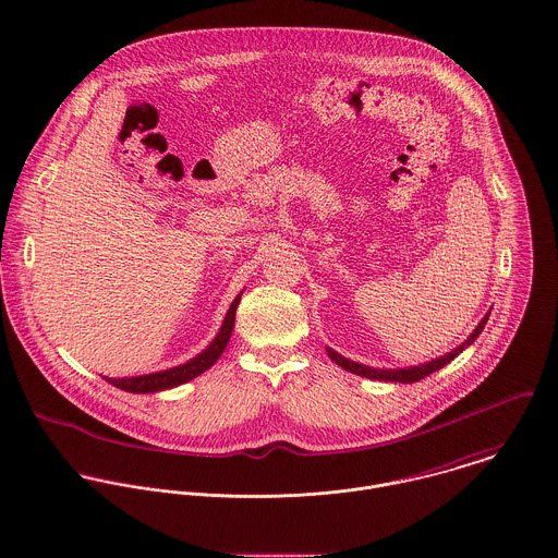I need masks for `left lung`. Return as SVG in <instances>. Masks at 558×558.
<instances>
[{
  "label": "left lung",
  "mask_w": 558,
  "mask_h": 558,
  "mask_svg": "<svg viewBox=\"0 0 558 558\" xmlns=\"http://www.w3.org/2000/svg\"><path fill=\"white\" fill-rule=\"evenodd\" d=\"M492 312V310H489ZM489 312L483 316V319L478 322L477 326H475V330L469 335V339L462 343V345H458L456 350H451V352H447V354H442V356H438V359H432V361H427V363H421V365H412V367H398V369H378V367H369V365H363V363H356V361H350V359H345V356H341L339 352H335L332 348H326V352H328V356H330V361H335L339 367H343L345 372H352V374H356V376H363V378H369V380H383V383H418L421 378H425V376H429V374H434V372H438L440 367H445L447 363H451L462 350H466L471 343H475V339L478 337V332L483 330V326H485V322L489 318Z\"/></svg>",
  "instance_id": "8db88e82"
}]
</instances>
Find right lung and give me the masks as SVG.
I'll return each instance as SVG.
<instances>
[{
    "label": "right lung",
    "instance_id": "1",
    "mask_svg": "<svg viewBox=\"0 0 558 558\" xmlns=\"http://www.w3.org/2000/svg\"><path fill=\"white\" fill-rule=\"evenodd\" d=\"M240 296H242V292L234 299V303L230 305L219 332L206 345V350H202L197 356L189 359L186 363L169 367V369H162V372H155V374H144V376H131V378H107V376H102V378L109 385H113V387H118L122 391H129V393H159V391L180 387V385L202 376L206 369H210L219 361V356L223 354V350H226V345H228V341L232 337Z\"/></svg>",
    "mask_w": 558,
    "mask_h": 558
}]
</instances>
